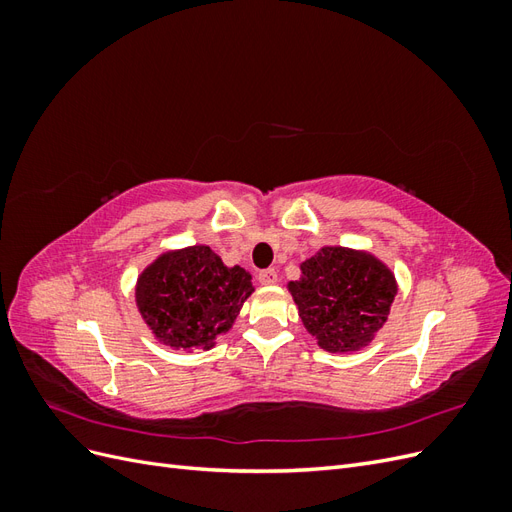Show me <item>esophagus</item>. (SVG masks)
Wrapping results in <instances>:
<instances>
[{
	"mask_svg": "<svg viewBox=\"0 0 512 512\" xmlns=\"http://www.w3.org/2000/svg\"><path fill=\"white\" fill-rule=\"evenodd\" d=\"M258 282H260L262 286H273V284H277V271H275V269L258 271Z\"/></svg>",
	"mask_w": 512,
	"mask_h": 512,
	"instance_id": "obj_1",
	"label": "esophagus"
}]
</instances>
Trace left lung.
Returning a JSON list of instances; mask_svg holds the SVG:
<instances>
[{
	"instance_id": "1",
	"label": "left lung",
	"mask_w": 512,
	"mask_h": 512,
	"mask_svg": "<svg viewBox=\"0 0 512 512\" xmlns=\"http://www.w3.org/2000/svg\"><path fill=\"white\" fill-rule=\"evenodd\" d=\"M301 280L290 282L305 329L329 352L367 346L389 316L395 277L374 256L322 247L301 265Z\"/></svg>"
}]
</instances>
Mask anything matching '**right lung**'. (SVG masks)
Wrapping results in <instances>:
<instances>
[{"instance_id": "right-lung-1", "label": "right lung", "mask_w": 512, "mask_h": 512, "mask_svg": "<svg viewBox=\"0 0 512 512\" xmlns=\"http://www.w3.org/2000/svg\"><path fill=\"white\" fill-rule=\"evenodd\" d=\"M252 275L226 267L207 245L160 256L138 277L136 303L160 342L205 350L226 333L254 292Z\"/></svg>"}]
</instances>
